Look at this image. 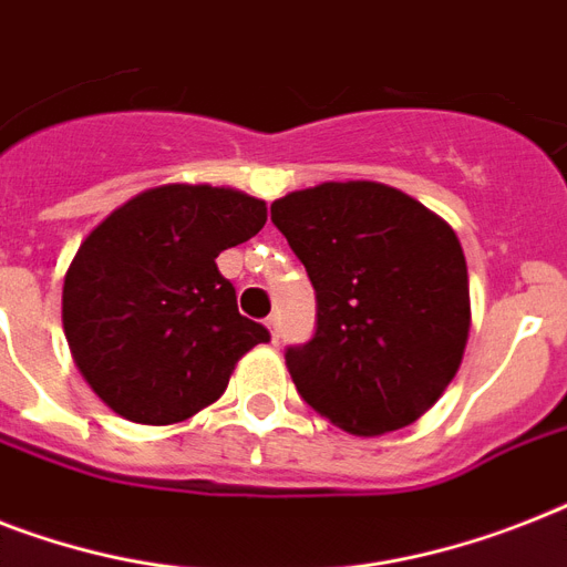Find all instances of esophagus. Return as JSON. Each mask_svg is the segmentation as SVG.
<instances>
[{
  "label": "esophagus",
  "mask_w": 567,
  "mask_h": 567,
  "mask_svg": "<svg viewBox=\"0 0 567 567\" xmlns=\"http://www.w3.org/2000/svg\"><path fill=\"white\" fill-rule=\"evenodd\" d=\"M265 326H268V331H270V340H279V326H282V320H279V315H270L268 320H265Z\"/></svg>",
  "instance_id": "esophagus-1"
}]
</instances>
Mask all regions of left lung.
Here are the masks:
<instances>
[{
	"mask_svg": "<svg viewBox=\"0 0 567 567\" xmlns=\"http://www.w3.org/2000/svg\"><path fill=\"white\" fill-rule=\"evenodd\" d=\"M270 220L317 293L315 338L285 352L299 395L355 436L416 422L457 375L472 326L454 229L370 179L291 192Z\"/></svg>",
	"mask_w": 567,
	"mask_h": 567,
	"instance_id": "1",
	"label": "left lung"
}]
</instances>
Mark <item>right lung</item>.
<instances>
[{
  "instance_id": "obj_1",
  "label": "right lung",
  "mask_w": 567,
  "mask_h": 567,
  "mask_svg": "<svg viewBox=\"0 0 567 567\" xmlns=\"http://www.w3.org/2000/svg\"><path fill=\"white\" fill-rule=\"evenodd\" d=\"M265 220L259 197L168 183L84 238L63 279V331L110 411L140 425L183 422L220 399L244 352L268 343L215 265Z\"/></svg>"
}]
</instances>
